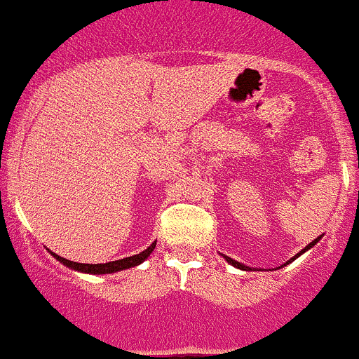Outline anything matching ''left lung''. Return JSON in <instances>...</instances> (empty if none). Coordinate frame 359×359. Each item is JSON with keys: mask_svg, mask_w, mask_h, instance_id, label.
<instances>
[{"mask_svg": "<svg viewBox=\"0 0 359 359\" xmlns=\"http://www.w3.org/2000/svg\"><path fill=\"white\" fill-rule=\"evenodd\" d=\"M320 238H322V236H318V238H316V240H313V241H311V243H309V245H308V247H304V248H302V250H300V252H299V254H297V256H295V257H292V259H290V261H288V263H292V261H295V259H297V257H299V256H300V254H304V252H306V250H309V248H311V247H315V245H316V243H318V241H320ZM224 257H225V261H227V263H229V264H232V266H236V268H240V270H252V268L245 266V264H243V263H238V261L231 259V257H227V256H224ZM288 263H286V264H288Z\"/></svg>", "mask_w": 359, "mask_h": 359, "instance_id": "obj_1", "label": "left lung"}]
</instances>
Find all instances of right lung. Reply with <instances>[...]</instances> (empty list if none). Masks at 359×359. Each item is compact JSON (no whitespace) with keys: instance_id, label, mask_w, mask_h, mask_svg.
Returning a JSON list of instances; mask_svg holds the SVG:
<instances>
[{"instance_id":"right-lung-1","label":"right lung","mask_w":359,"mask_h":359,"mask_svg":"<svg viewBox=\"0 0 359 359\" xmlns=\"http://www.w3.org/2000/svg\"><path fill=\"white\" fill-rule=\"evenodd\" d=\"M154 248H156V243H151L147 250L140 252V254H135V256L123 257V259L111 261V263H100V264L75 263V261L64 259V257L57 256V254H53V252H51V256H53L57 261H60L64 266L71 268V270H79V272H83V273H96V276H100V273H114V272H119V270H127V268L137 266V264H141L148 256H150L151 252H154Z\"/></svg>"}]
</instances>
